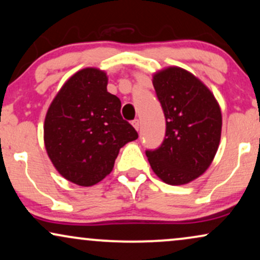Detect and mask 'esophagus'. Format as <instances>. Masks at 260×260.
<instances>
[{
    "instance_id": "esophagus-1",
    "label": "esophagus",
    "mask_w": 260,
    "mask_h": 260,
    "mask_svg": "<svg viewBox=\"0 0 260 260\" xmlns=\"http://www.w3.org/2000/svg\"><path fill=\"white\" fill-rule=\"evenodd\" d=\"M132 124H133V127L136 128L137 131H139V127H140V122H139V120H138V119L133 120V121H132Z\"/></svg>"
}]
</instances>
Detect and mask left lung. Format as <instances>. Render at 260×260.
I'll return each instance as SVG.
<instances>
[{
    "instance_id": "left-lung-1",
    "label": "left lung",
    "mask_w": 260,
    "mask_h": 260,
    "mask_svg": "<svg viewBox=\"0 0 260 260\" xmlns=\"http://www.w3.org/2000/svg\"><path fill=\"white\" fill-rule=\"evenodd\" d=\"M152 83L166 117V137L157 149L145 151L147 159L166 183H188L209 168L217 152L221 109L209 88L182 68L156 73Z\"/></svg>"
}]
</instances>
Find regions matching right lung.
I'll use <instances>...</instances> for the list:
<instances>
[{
  "instance_id": "1",
  "label": "right lung",
  "mask_w": 260,
  "mask_h": 260,
  "mask_svg": "<svg viewBox=\"0 0 260 260\" xmlns=\"http://www.w3.org/2000/svg\"><path fill=\"white\" fill-rule=\"evenodd\" d=\"M107 85L104 72L79 71L62 86L45 117L49 158L62 176L79 186L103 180L121 147L138 138L121 116V101L107 91Z\"/></svg>"
}]
</instances>
